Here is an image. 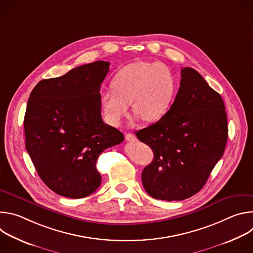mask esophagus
Masks as SVG:
<instances>
[{"label":"esophagus","mask_w":253,"mask_h":253,"mask_svg":"<svg viewBox=\"0 0 253 253\" xmlns=\"http://www.w3.org/2000/svg\"><path fill=\"white\" fill-rule=\"evenodd\" d=\"M125 139H126L127 141H130V142H135V141H137L136 136L133 135V134H131V133H127V134L125 135Z\"/></svg>","instance_id":"esophagus-1"}]
</instances>
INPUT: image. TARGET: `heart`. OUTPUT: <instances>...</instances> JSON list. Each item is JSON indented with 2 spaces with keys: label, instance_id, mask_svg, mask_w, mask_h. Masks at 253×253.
Segmentation results:
<instances>
[{
  "label": "heart",
  "instance_id": "obj_1",
  "mask_svg": "<svg viewBox=\"0 0 253 253\" xmlns=\"http://www.w3.org/2000/svg\"><path fill=\"white\" fill-rule=\"evenodd\" d=\"M113 90L101 93L100 101L106 121L119 126L127 116L129 104L133 113L144 122L162 118L173 100L176 80L171 70L157 62H135L117 72Z\"/></svg>",
  "mask_w": 253,
  "mask_h": 253
}]
</instances>
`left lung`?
<instances>
[{"mask_svg": "<svg viewBox=\"0 0 253 253\" xmlns=\"http://www.w3.org/2000/svg\"><path fill=\"white\" fill-rule=\"evenodd\" d=\"M135 133L154 153L142 171L146 192L166 201L189 198L205 185L224 153L228 137L224 102L197 71L185 67L170 109Z\"/></svg>", "mask_w": 253, "mask_h": 253, "instance_id": "obj_1", "label": "left lung"}]
</instances>
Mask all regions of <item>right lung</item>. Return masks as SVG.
Segmentation results:
<instances>
[{"label": "right lung", "mask_w": 253, "mask_h": 253, "mask_svg": "<svg viewBox=\"0 0 253 253\" xmlns=\"http://www.w3.org/2000/svg\"><path fill=\"white\" fill-rule=\"evenodd\" d=\"M109 62L97 61L45 79L30 94L24 118L26 149L55 193L83 198L101 184L99 155L124 135L101 117L100 87Z\"/></svg>", "instance_id": "add662e5"}]
</instances>
